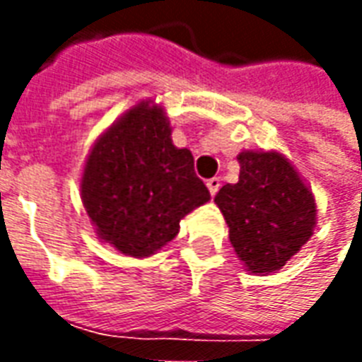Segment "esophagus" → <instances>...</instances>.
<instances>
[{
    "label": "esophagus",
    "instance_id": "obj_1",
    "mask_svg": "<svg viewBox=\"0 0 362 362\" xmlns=\"http://www.w3.org/2000/svg\"><path fill=\"white\" fill-rule=\"evenodd\" d=\"M207 188H209V194H211V196H215V194H217L221 188L219 178H209V180H207Z\"/></svg>",
    "mask_w": 362,
    "mask_h": 362
}]
</instances>
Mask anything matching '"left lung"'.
Returning <instances> with one entry per match:
<instances>
[{"instance_id":"1","label":"left lung","mask_w":362,"mask_h":362,"mask_svg":"<svg viewBox=\"0 0 362 362\" xmlns=\"http://www.w3.org/2000/svg\"><path fill=\"white\" fill-rule=\"evenodd\" d=\"M240 174L215 196L228 238L244 267L256 275L279 272L316 227V199L285 155L238 153Z\"/></svg>"}]
</instances>
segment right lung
<instances>
[{
	"mask_svg": "<svg viewBox=\"0 0 362 362\" xmlns=\"http://www.w3.org/2000/svg\"><path fill=\"white\" fill-rule=\"evenodd\" d=\"M165 108L141 100L93 145L81 199L96 236L132 258H149L173 240L180 221L211 196L189 149L173 143Z\"/></svg>",
	"mask_w": 362,
	"mask_h": 362,
	"instance_id": "right-lung-1",
	"label": "right lung"
}]
</instances>
